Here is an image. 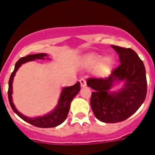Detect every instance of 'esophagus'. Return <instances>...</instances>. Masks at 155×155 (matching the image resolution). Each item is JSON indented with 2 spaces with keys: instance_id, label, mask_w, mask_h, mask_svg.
<instances>
[{
  "instance_id": "esophagus-1",
  "label": "esophagus",
  "mask_w": 155,
  "mask_h": 155,
  "mask_svg": "<svg viewBox=\"0 0 155 155\" xmlns=\"http://www.w3.org/2000/svg\"><path fill=\"white\" fill-rule=\"evenodd\" d=\"M79 81H80V84H81V87H85L86 86V81L84 78H81L80 80H79Z\"/></svg>"
}]
</instances>
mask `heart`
Returning <instances> with one entry per match:
<instances>
[{"instance_id": "1", "label": "heart", "mask_w": 155, "mask_h": 155, "mask_svg": "<svg viewBox=\"0 0 155 155\" xmlns=\"http://www.w3.org/2000/svg\"><path fill=\"white\" fill-rule=\"evenodd\" d=\"M113 64V58L109 56L102 57V55L95 53H87L83 57V65L86 68H92L96 66V74L101 76L106 74Z\"/></svg>"}]
</instances>
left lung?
I'll use <instances>...</instances> for the list:
<instances>
[{
    "label": "left lung",
    "instance_id": "left-lung-1",
    "mask_svg": "<svg viewBox=\"0 0 155 155\" xmlns=\"http://www.w3.org/2000/svg\"><path fill=\"white\" fill-rule=\"evenodd\" d=\"M120 57L119 64L108 78L91 77L87 84L91 87V107L100 121L109 124L128 119L140 107L147 95V78L143 61L130 48L112 45ZM126 81L124 87L117 93L109 90L116 80Z\"/></svg>",
    "mask_w": 155,
    "mask_h": 155
}]
</instances>
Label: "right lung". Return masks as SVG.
<instances>
[{
  "label": "right lung",
  "mask_w": 155,
  "mask_h": 155,
  "mask_svg": "<svg viewBox=\"0 0 155 155\" xmlns=\"http://www.w3.org/2000/svg\"><path fill=\"white\" fill-rule=\"evenodd\" d=\"M46 54L45 53H38V54H31V55H28L26 57H21L16 62L15 70L12 73L8 81V101L10 103L11 107L13 109V111L18 116L23 120L30 124L31 125H33L35 127H40V128H50V127H55L57 126L60 125L66 120L68 116V113L70 110V106H71V102L73 100V98L78 94L80 91L81 85L80 82H77L76 84H74L70 87H64L61 92V98L59 100L58 105L57 106L54 110L52 113L43 116L42 117H37V118H29L26 116H23L22 114L19 113L18 111L15 109L13 102H12V81H13L14 76L15 74L16 71H18V68L22 64L28 62V61H35L36 59H45Z\"/></svg>",
  "instance_id": "add662e5"
}]
</instances>
